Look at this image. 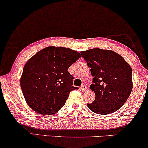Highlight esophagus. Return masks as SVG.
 Returning <instances> with one entry per match:
<instances>
[{
	"instance_id": "1",
	"label": "esophagus",
	"mask_w": 148,
	"mask_h": 148,
	"mask_svg": "<svg viewBox=\"0 0 148 148\" xmlns=\"http://www.w3.org/2000/svg\"><path fill=\"white\" fill-rule=\"evenodd\" d=\"M81 89H82L83 92H86V91L88 90V87H87L86 85H82V86H81Z\"/></svg>"
}]
</instances>
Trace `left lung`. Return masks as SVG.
<instances>
[{
    "mask_svg": "<svg viewBox=\"0 0 148 148\" xmlns=\"http://www.w3.org/2000/svg\"><path fill=\"white\" fill-rule=\"evenodd\" d=\"M91 68L93 84L90 89L96 94L91 104L92 112L108 114L121 108L133 88L132 69L122 56L112 50L93 48L81 52Z\"/></svg>",
    "mask_w": 148,
    "mask_h": 148,
    "instance_id": "left-lung-1",
    "label": "left lung"
}]
</instances>
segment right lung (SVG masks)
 I'll return each mask as SVG.
<instances>
[{
  "label": "right lung",
  "instance_id": "1",
  "mask_svg": "<svg viewBox=\"0 0 148 148\" xmlns=\"http://www.w3.org/2000/svg\"><path fill=\"white\" fill-rule=\"evenodd\" d=\"M80 54L70 48L49 46L37 52L24 66L20 80L25 99L34 111L53 114L62 108L73 86L68 69Z\"/></svg>",
  "mask_w": 148,
  "mask_h": 148
}]
</instances>
